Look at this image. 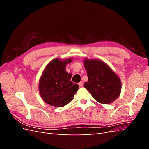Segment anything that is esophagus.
Wrapping results in <instances>:
<instances>
[{
	"mask_svg": "<svg viewBox=\"0 0 149 149\" xmlns=\"http://www.w3.org/2000/svg\"><path fill=\"white\" fill-rule=\"evenodd\" d=\"M83 81H81L79 83V86L80 87H83Z\"/></svg>",
	"mask_w": 149,
	"mask_h": 149,
	"instance_id": "obj_1",
	"label": "esophagus"
}]
</instances>
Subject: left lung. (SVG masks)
Wrapping results in <instances>:
<instances>
[{
	"label": "left lung",
	"mask_w": 149,
	"mask_h": 149,
	"mask_svg": "<svg viewBox=\"0 0 149 149\" xmlns=\"http://www.w3.org/2000/svg\"><path fill=\"white\" fill-rule=\"evenodd\" d=\"M83 65L87 71L88 82L84 87L98 102L108 104L119 96L122 84L119 76L105 62L85 58Z\"/></svg>",
	"instance_id": "left-lung-1"
}]
</instances>
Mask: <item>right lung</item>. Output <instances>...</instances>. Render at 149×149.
Here are the masks:
<instances>
[{"label":"right lung","mask_w":149,"mask_h":149,"mask_svg":"<svg viewBox=\"0 0 149 149\" xmlns=\"http://www.w3.org/2000/svg\"><path fill=\"white\" fill-rule=\"evenodd\" d=\"M72 58L61 60L55 58L46 66L39 80L38 90L43 100L48 104L63 107L73 100L79 86L70 81L71 74L66 66Z\"/></svg>","instance_id":"1"}]
</instances>
